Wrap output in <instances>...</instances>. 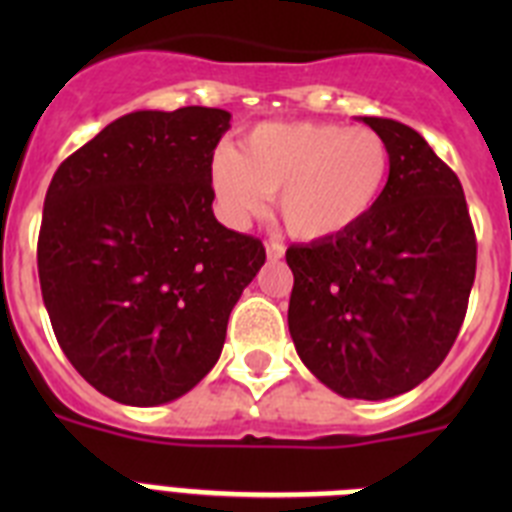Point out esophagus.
Wrapping results in <instances>:
<instances>
[{
    "instance_id": "obj_1",
    "label": "esophagus",
    "mask_w": 512,
    "mask_h": 512,
    "mask_svg": "<svg viewBox=\"0 0 512 512\" xmlns=\"http://www.w3.org/2000/svg\"><path fill=\"white\" fill-rule=\"evenodd\" d=\"M266 256H269L271 261H279L284 256V246L279 241H269L266 243Z\"/></svg>"
}]
</instances>
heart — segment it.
<instances>
[{"mask_svg":"<svg viewBox=\"0 0 512 512\" xmlns=\"http://www.w3.org/2000/svg\"><path fill=\"white\" fill-rule=\"evenodd\" d=\"M210 182L228 223L243 225L277 194L284 228L300 241H333L372 215L390 182V148L369 128L266 122L212 156Z\"/></svg>","mask_w":512,"mask_h":512,"instance_id":"b5f03b06","label":"heart"}]
</instances>
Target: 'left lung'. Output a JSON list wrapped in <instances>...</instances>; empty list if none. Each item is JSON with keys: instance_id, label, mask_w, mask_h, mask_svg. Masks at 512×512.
<instances>
[{"instance_id": "left-lung-1", "label": "left lung", "mask_w": 512, "mask_h": 512, "mask_svg": "<svg viewBox=\"0 0 512 512\" xmlns=\"http://www.w3.org/2000/svg\"><path fill=\"white\" fill-rule=\"evenodd\" d=\"M390 148V182L341 238L287 248L289 336L348 400H390L436 372L467 315L477 241L459 176L418 130L359 117Z\"/></svg>"}]
</instances>
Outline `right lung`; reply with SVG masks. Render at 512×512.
<instances>
[{
	"instance_id": "obj_1",
	"label": "right lung",
	"mask_w": 512,
	"mask_h": 512,
	"mask_svg": "<svg viewBox=\"0 0 512 512\" xmlns=\"http://www.w3.org/2000/svg\"><path fill=\"white\" fill-rule=\"evenodd\" d=\"M228 128L215 107L130 112L71 153L45 194L38 274L53 333L122 405L187 395L266 261L259 238L212 212L210 166Z\"/></svg>"
}]
</instances>
